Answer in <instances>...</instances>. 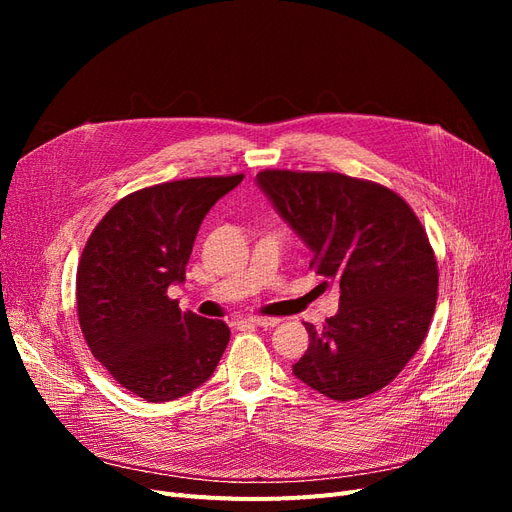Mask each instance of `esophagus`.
Masks as SVG:
<instances>
[{
  "label": "esophagus",
  "instance_id": "esophagus-1",
  "mask_svg": "<svg viewBox=\"0 0 512 512\" xmlns=\"http://www.w3.org/2000/svg\"><path fill=\"white\" fill-rule=\"evenodd\" d=\"M245 322L250 324H256V327H262V329H271L275 327V324H280V318H267V316H250Z\"/></svg>",
  "mask_w": 512,
  "mask_h": 512
}]
</instances>
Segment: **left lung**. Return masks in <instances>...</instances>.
Listing matches in <instances>:
<instances>
[{"mask_svg":"<svg viewBox=\"0 0 512 512\" xmlns=\"http://www.w3.org/2000/svg\"><path fill=\"white\" fill-rule=\"evenodd\" d=\"M282 218L314 252L309 269L339 286V312L294 376L335 401L384 389L425 342L438 301V260L412 207L376 181L267 168L256 175Z\"/></svg>","mask_w":512,"mask_h":512,"instance_id":"obj_1","label":"left lung"}]
</instances>
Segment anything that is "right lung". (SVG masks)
<instances>
[{"label":"right lung","mask_w":512,"mask_h":512,"mask_svg":"<svg viewBox=\"0 0 512 512\" xmlns=\"http://www.w3.org/2000/svg\"><path fill=\"white\" fill-rule=\"evenodd\" d=\"M243 175L192 177L123 196L91 232L76 271V314L91 354L147 401L188 395L228 346L222 320L181 312L168 297L185 280L200 222Z\"/></svg>","instance_id":"obj_1"}]
</instances>
